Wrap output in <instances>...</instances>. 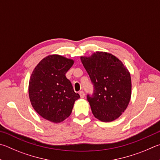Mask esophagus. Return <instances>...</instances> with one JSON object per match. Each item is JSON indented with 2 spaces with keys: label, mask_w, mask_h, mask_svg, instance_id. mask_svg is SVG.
I'll use <instances>...</instances> for the list:
<instances>
[{
  "label": "esophagus",
  "mask_w": 160,
  "mask_h": 160,
  "mask_svg": "<svg viewBox=\"0 0 160 160\" xmlns=\"http://www.w3.org/2000/svg\"><path fill=\"white\" fill-rule=\"evenodd\" d=\"M79 94H80V97L82 98H83L84 97H85V93H84L83 91H80V92H79Z\"/></svg>",
  "instance_id": "34e87169"
}]
</instances>
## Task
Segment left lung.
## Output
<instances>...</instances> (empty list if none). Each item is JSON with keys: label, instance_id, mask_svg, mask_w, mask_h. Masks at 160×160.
<instances>
[{"label": "left lung", "instance_id": "8db88e82", "mask_svg": "<svg viewBox=\"0 0 160 160\" xmlns=\"http://www.w3.org/2000/svg\"><path fill=\"white\" fill-rule=\"evenodd\" d=\"M80 59L94 88L92 95H88L93 115L104 122L118 119L132 96L128 69L118 58L105 52H96Z\"/></svg>", "mask_w": 160, "mask_h": 160}]
</instances>
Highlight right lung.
<instances>
[{
    "mask_svg": "<svg viewBox=\"0 0 160 160\" xmlns=\"http://www.w3.org/2000/svg\"><path fill=\"white\" fill-rule=\"evenodd\" d=\"M74 61L58 54L45 57L31 75L28 94L34 110L45 120L63 122L71 114L75 101L80 98L66 73Z\"/></svg>",
    "mask_w": 160,
    "mask_h": 160,
    "instance_id": "right-lung-1",
    "label": "right lung"
}]
</instances>
